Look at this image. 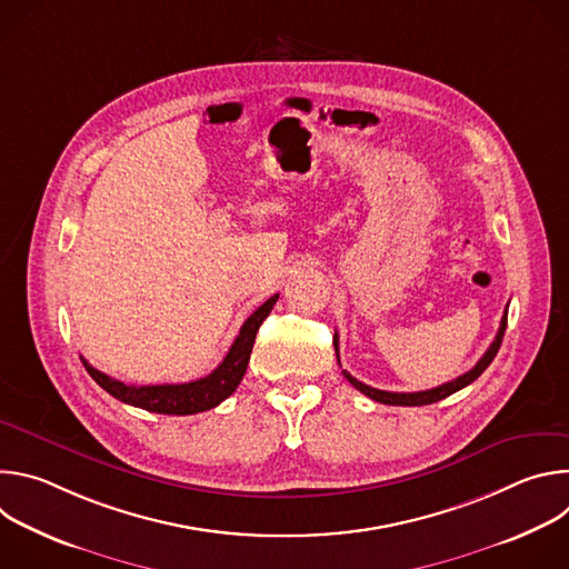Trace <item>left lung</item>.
Listing matches in <instances>:
<instances>
[{
	"mask_svg": "<svg viewBox=\"0 0 569 569\" xmlns=\"http://www.w3.org/2000/svg\"><path fill=\"white\" fill-rule=\"evenodd\" d=\"M507 308H509V306H507ZM505 331H507V310H505V315H502L500 329H498V336H496L493 345H491L489 349H486V353L479 358V362H477L470 371H466L463 376H459V378H455V380H450V382H446V385H439V387H435V389L412 391V393L382 391V389H376V387H369V385L360 382V380L353 378L349 371H342V373H345V378H347L358 391H362L365 396H369L371 400H378V402H382V405H410V408H415V405H430V402H437V400H441V398H446V396H450V393L463 389V387L470 385L472 380H477V378L483 373V369L489 367V365L493 362V358L498 356L500 345H502V338H505ZM336 353H338V345H336ZM338 362H340V356H338Z\"/></svg>",
	"mask_w": 569,
	"mask_h": 569,
	"instance_id": "8db88e82",
	"label": "left lung"
}]
</instances>
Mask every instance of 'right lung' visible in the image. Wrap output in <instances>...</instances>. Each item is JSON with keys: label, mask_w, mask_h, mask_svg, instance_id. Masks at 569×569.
<instances>
[{"label": "right lung", "mask_w": 569, "mask_h": 569, "mask_svg": "<svg viewBox=\"0 0 569 569\" xmlns=\"http://www.w3.org/2000/svg\"><path fill=\"white\" fill-rule=\"evenodd\" d=\"M279 295L270 297L263 306H259L240 327L238 338L233 340L229 353L224 356V360L204 378L191 380V382H180V385H126L117 378L106 376L103 371L94 369L88 360H83L88 373L117 400L132 405V408H141L146 412H154V415H176V417H184V415H198V412H207L216 405H220L227 396H231L236 391V387L240 385L242 376H246L250 356H252V347L257 340V331L263 323V319L270 315L272 306L277 303Z\"/></svg>", "instance_id": "add662e5"}]
</instances>
